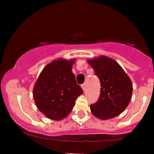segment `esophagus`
Here are the masks:
<instances>
[{"instance_id": "esophagus-1", "label": "esophagus", "mask_w": 154, "mask_h": 154, "mask_svg": "<svg viewBox=\"0 0 154 154\" xmlns=\"http://www.w3.org/2000/svg\"><path fill=\"white\" fill-rule=\"evenodd\" d=\"M82 88H83V91H85V90H86V84H83L82 85Z\"/></svg>"}]
</instances>
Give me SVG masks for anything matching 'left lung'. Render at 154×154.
<instances>
[{
	"label": "left lung",
	"instance_id": "1",
	"mask_svg": "<svg viewBox=\"0 0 154 154\" xmlns=\"http://www.w3.org/2000/svg\"><path fill=\"white\" fill-rule=\"evenodd\" d=\"M100 80L99 99L90 106L95 117L107 120L119 116L128 106L133 84L120 65L109 57L100 56L87 60Z\"/></svg>",
	"mask_w": 154,
	"mask_h": 154
}]
</instances>
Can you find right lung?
Segmentation results:
<instances>
[{
    "mask_svg": "<svg viewBox=\"0 0 154 154\" xmlns=\"http://www.w3.org/2000/svg\"><path fill=\"white\" fill-rule=\"evenodd\" d=\"M74 62V59L54 60L43 68L34 85L32 96L35 105L51 120L67 117L75 100L83 92L71 71Z\"/></svg>",
    "mask_w": 154,
    "mask_h": 154,
    "instance_id": "1",
    "label": "right lung"
}]
</instances>
